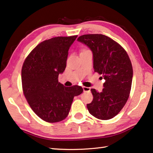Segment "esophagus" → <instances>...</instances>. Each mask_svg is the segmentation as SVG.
Returning a JSON list of instances; mask_svg holds the SVG:
<instances>
[{"label":"esophagus","mask_w":153,"mask_h":153,"mask_svg":"<svg viewBox=\"0 0 153 153\" xmlns=\"http://www.w3.org/2000/svg\"><path fill=\"white\" fill-rule=\"evenodd\" d=\"M82 88H83L84 92H89L90 91H91V88H89V87L82 86Z\"/></svg>","instance_id":"34e87169"}]
</instances>
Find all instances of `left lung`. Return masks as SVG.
Here are the masks:
<instances>
[{
	"mask_svg": "<svg viewBox=\"0 0 153 153\" xmlns=\"http://www.w3.org/2000/svg\"><path fill=\"white\" fill-rule=\"evenodd\" d=\"M77 41L91 49L94 71L102 74L105 80L100 93L91 90L93 99L87 108L98 119H111L120 112L129 97L133 67L129 56L117 42L101 34L82 35Z\"/></svg>",
	"mask_w": 153,
	"mask_h": 153,
	"instance_id": "left-lung-1",
	"label": "left lung"
}]
</instances>
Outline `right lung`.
Wrapping results in <instances>:
<instances>
[{
    "label": "right lung",
    "instance_id": "right-lung-1",
    "mask_svg": "<svg viewBox=\"0 0 153 153\" xmlns=\"http://www.w3.org/2000/svg\"><path fill=\"white\" fill-rule=\"evenodd\" d=\"M77 37H57L43 41L24 62V94L34 112L48 123L64 120L74 97L83 92L81 86L65 87L58 79L66 68L68 51Z\"/></svg>",
    "mask_w": 153,
    "mask_h": 153
}]
</instances>
